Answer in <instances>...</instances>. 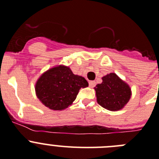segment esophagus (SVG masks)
I'll return each mask as SVG.
<instances>
[{
    "instance_id": "obj_1",
    "label": "esophagus",
    "mask_w": 159,
    "mask_h": 159,
    "mask_svg": "<svg viewBox=\"0 0 159 159\" xmlns=\"http://www.w3.org/2000/svg\"><path fill=\"white\" fill-rule=\"evenodd\" d=\"M95 85H96V82H95L94 81H89V85L90 86L91 88L94 87Z\"/></svg>"
}]
</instances>
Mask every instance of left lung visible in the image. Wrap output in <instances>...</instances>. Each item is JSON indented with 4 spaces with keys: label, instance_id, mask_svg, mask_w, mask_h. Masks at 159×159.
Returning <instances> with one entry per match:
<instances>
[{
    "label": "left lung",
    "instance_id": "left-lung-1",
    "mask_svg": "<svg viewBox=\"0 0 159 159\" xmlns=\"http://www.w3.org/2000/svg\"><path fill=\"white\" fill-rule=\"evenodd\" d=\"M98 103L106 110L116 111L122 109L130 98L129 85L114 73L102 78V82L94 88Z\"/></svg>",
    "mask_w": 159,
    "mask_h": 159
}]
</instances>
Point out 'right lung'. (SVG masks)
<instances>
[{"instance_id": "obj_1", "label": "right lung", "mask_w": 159, "mask_h": 159, "mask_svg": "<svg viewBox=\"0 0 159 159\" xmlns=\"http://www.w3.org/2000/svg\"><path fill=\"white\" fill-rule=\"evenodd\" d=\"M88 85L85 78L73 74L67 66H60L44 73L36 83L35 90L45 106L61 110L73 103L81 88Z\"/></svg>"}]
</instances>
